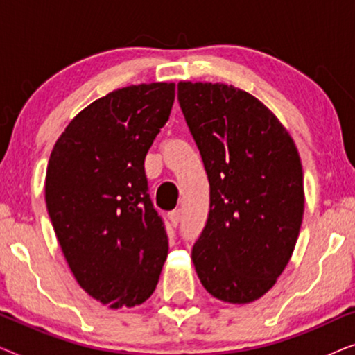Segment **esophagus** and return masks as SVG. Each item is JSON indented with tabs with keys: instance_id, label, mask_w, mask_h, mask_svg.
<instances>
[{
	"instance_id": "obj_1",
	"label": "esophagus",
	"mask_w": 355,
	"mask_h": 355,
	"mask_svg": "<svg viewBox=\"0 0 355 355\" xmlns=\"http://www.w3.org/2000/svg\"><path fill=\"white\" fill-rule=\"evenodd\" d=\"M169 221H171V225L176 227L179 223H181V211H173L169 213Z\"/></svg>"
}]
</instances>
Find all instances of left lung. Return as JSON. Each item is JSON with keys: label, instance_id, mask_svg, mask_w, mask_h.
Returning <instances> with one entry per match:
<instances>
[{"label": "left lung", "instance_id": "obj_1", "mask_svg": "<svg viewBox=\"0 0 355 355\" xmlns=\"http://www.w3.org/2000/svg\"><path fill=\"white\" fill-rule=\"evenodd\" d=\"M210 182V215L192 249L213 297L250 304L276 284L304 216V173L293 137L268 106L223 82L178 84Z\"/></svg>", "mask_w": 355, "mask_h": 355}]
</instances>
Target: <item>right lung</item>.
I'll return each mask as SVG.
<instances>
[{
  "mask_svg": "<svg viewBox=\"0 0 355 355\" xmlns=\"http://www.w3.org/2000/svg\"><path fill=\"white\" fill-rule=\"evenodd\" d=\"M174 82L128 85L77 113L48 159L45 200L82 289L110 309L144 304L168 255L144 162L171 113Z\"/></svg>",
  "mask_w": 355,
  "mask_h": 355,
  "instance_id": "add662e5",
  "label": "right lung"
}]
</instances>
